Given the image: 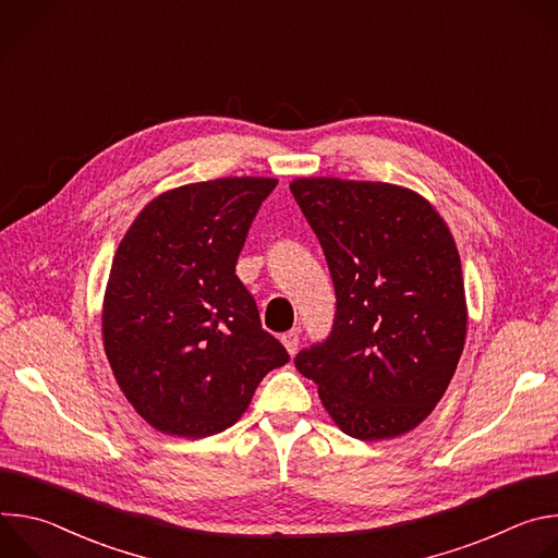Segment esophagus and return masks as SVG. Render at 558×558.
<instances>
[{"mask_svg": "<svg viewBox=\"0 0 558 558\" xmlns=\"http://www.w3.org/2000/svg\"><path fill=\"white\" fill-rule=\"evenodd\" d=\"M282 344H284V349L289 351V355H295V351H298V342H300V338H298V331H287V333H282Z\"/></svg>", "mask_w": 558, "mask_h": 558, "instance_id": "obj_1", "label": "esophagus"}]
</instances>
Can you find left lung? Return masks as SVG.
Masks as SVG:
<instances>
[{"label":"left lung","mask_w":558,"mask_h":558,"mask_svg":"<svg viewBox=\"0 0 558 558\" xmlns=\"http://www.w3.org/2000/svg\"><path fill=\"white\" fill-rule=\"evenodd\" d=\"M291 194L325 252L331 333L295 368L333 422L379 441L422 424L465 342V293L452 235L428 201L388 183L298 179Z\"/></svg>","instance_id":"left-lung-1"}]
</instances>
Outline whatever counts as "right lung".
<instances>
[{"label":"right lung","instance_id":"obj_1","mask_svg":"<svg viewBox=\"0 0 558 558\" xmlns=\"http://www.w3.org/2000/svg\"><path fill=\"white\" fill-rule=\"evenodd\" d=\"M276 179H216L154 198L121 241L104 300V344L134 411L201 439L238 422L260 379L289 362L235 276Z\"/></svg>","mask_w":558,"mask_h":558}]
</instances>
